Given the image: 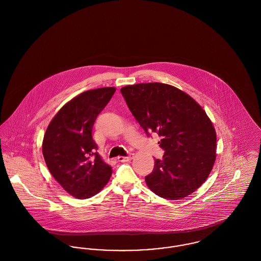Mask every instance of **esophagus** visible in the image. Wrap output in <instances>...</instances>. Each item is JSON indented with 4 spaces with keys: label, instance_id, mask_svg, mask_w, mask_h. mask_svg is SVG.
Masks as SVG:
<instances>
[{
    "label": "esophagus",
    "instance_id": "obj_1",
    "mask_svg": "<svg viewBox=\"0 0 261 261\" xmlns=\"http://www.w3.org/2000/svg\"><path fill=\"white\" fill-rule=\"evenodd\" d=\"M132 159H133V153H130V154L127 155V156H118V158H117L118 162H130Z\"/></svg>",
    "mask_w": 261,
    "mask_h": 261
}]
</instances>
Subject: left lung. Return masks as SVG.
<instances>
[{"mask_svg":"<svg viewBox=\"0 0 261 261\" xmlns=\"http://www.w3.org/2000/svg\"><path fill=\"white\" fill-rule=\"evenodd\" d=\"M146 134L161 137L162 160H154L147 186L159 197L180 199L194 193L211 174L216 159V132L199 103L178 88L141 83L120 90Z\"/></svg>","mask_w":261,"mask_h":261,"instance_id":"1","label":"left lung"}]
</instances>
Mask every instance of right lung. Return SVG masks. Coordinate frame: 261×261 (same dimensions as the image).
Here are the masks:
<instances>
[{
    "instance_id": "obj_1",
    "label": "right lung",
    "mask_w": 261,
    "mask_h": 261,
    "mask_svg": "<svg viewBox=\"0 0 261 261\" xmlns=\"http://www.w3.org/2000/svg\"><path fill=\"white\" fill-rule=\"evenodd\" d=\"M115 90L98 88L76 96L54 116L44 135L42 151L49 171L76 199L97 195L112 176V166L96 151L92 130Z\"/></svg>"
}]
</instances>
